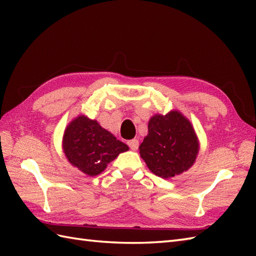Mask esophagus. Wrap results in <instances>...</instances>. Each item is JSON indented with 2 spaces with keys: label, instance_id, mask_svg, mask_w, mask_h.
Here are the masks:
<instances>
[{
  "label": "esophagus",
  "instance_id": "1",
  "mask_svg": "<svg viewBox=\"0 0 256 256\" xmlns=\"http://www.w3.org/2000/svg\"><path fill=\"white\" fill-rule=\"evenodd\" d=\"M128 145L132 150H136L138 148V140L136 138L130 140H128Z\"/></svg>",
  "mask_w": 256,
  "mask_h": 256
}]
</instances>
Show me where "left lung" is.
Wrapping results in <instances>:
<instances>
[{
  "instance_id": "left-lung-1",
  "label": "left lung",
  "mask_w": 256,
  "mask_h": 256,
  "mask_svg": "<svg viewBox=\"0 0 256 256\" xmlns=\"http://www.w3.org/2000/svg\"><path fill=\"white\" fill-rule=\"evenodd\" d=\"M198 153V142L192 124L180 113L153 116L148 134L140 145V157L152 172L170 178L192 167Z\"/></svg>"
}]
</instances>
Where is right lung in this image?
<instances>
[{"label":"right lung","instance_id":"1","mask_svg":"<svg viewBox=\"0 0 256 256\" xmlns=\"http://www.w3.org/2000/svg\"><path fill=\"white\" fill-rule=\"evenodd\" d=\"M128 150L126 144L84 116L74 120L64 135V152L68 160L89 176L99 175L108 162Z\"/></svg>","mask_w":256,"mask_h":256}]
</instances>
